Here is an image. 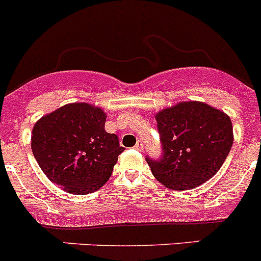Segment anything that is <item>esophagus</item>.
Listing matches in <instances>:
<instances>
[{"label":"esophagus","instance_id":"1","mask_svg":"<svg viewBox=\"0 0 261 261\" xmlns=\"http://www.w3.org/2000/svg\"><path fill=\"white\" fill-rule=\"evenodd\" d=\"M134 148H135L136 150H139V151L144 150V144H143V141H138V143H136V145L134 146Z\"/></svg>","mask_w":261,"mask_h":261}]
</instances>
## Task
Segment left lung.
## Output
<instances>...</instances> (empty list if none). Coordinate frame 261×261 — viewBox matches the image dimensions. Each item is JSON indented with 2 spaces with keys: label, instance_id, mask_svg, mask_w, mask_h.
<instances>
[{
  "label": "left lung",
  "instance_id": "left-lung-1",
  "mask_svg": "<svg viewBox=\"0 0 261 261\" xmlns=\"http://www.w3.org/2000/svg\"><path fill=\"white\" fill-rule=\"evenodd\" d=\"M161 156H146L154 177L172 190L198 187L214 176L233 144L231 118L201 102H184L155 116Z\"/></svg>",
  "mask_w": 261,
  "mask_h": 261
}]
</instances>
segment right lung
Listing matches in <instances>:
<instances>
[{
  "mask_svg": "<svg viewBox=\"0 0 261 261\" xmlns=\"http://www.w3.org/2000/svg\"><path fill=\"white\" fill-rule=\"evenodd\" d=\"M105 123V112L87 103L63 106L35 123L32 150L49 181L82 195L108 181L125 148Z\"/></svg>",
  "mask_w": 261,
  "mask_h": 261,
  "instance_id": "obj_1",
  "label": "right lung"
}]
</instances>
